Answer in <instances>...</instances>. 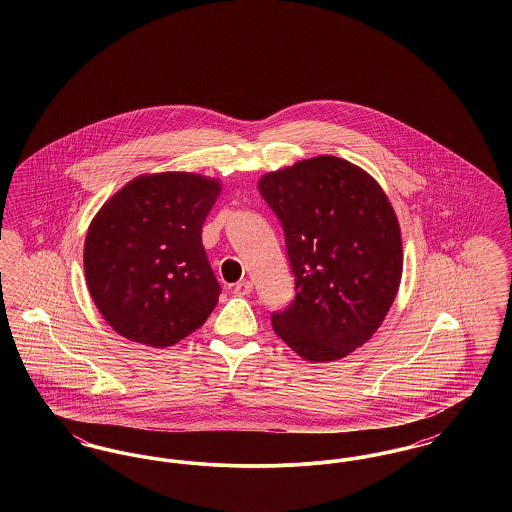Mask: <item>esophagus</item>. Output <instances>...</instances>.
Masks as SVG:
<instances>
[{"label": "esophagus", "instance_id": "obj_1", "mask_svg": "<svg viewBox=\"0 0 512 512\" xmlns=\"http://www.w3.org/2000/svg\"><path fill=\"white\" fill-rule=\"evenodd\" d=\"M251 292H253V284H251L249 280L238 282V284L234 286V293H236V295H249Z\"/></svg>", "mask_w": 512, "mask_h": 512}]
</instances>
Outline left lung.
<instances>
[{"mask_svg":"<svg viewBox=\"0 0 512 512\" xmlns=\"http://www.w3.org/2000/svg\"><path fill=\"white\" fill-rule=\"evenodd\" d=\"M259 194L284 226L295 276L276 336L311 363L365 345L390 311L403 274L399 220L382 186L332 155L261 176Z\"/></svg>","mask_w":512,"mask_h":512,"instance_id":"left-lung-1","label":"left lung"}]
</instances>
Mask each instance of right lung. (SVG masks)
<instances>
[{"label":"right lung","mask_w":512,"mask_h":512,"mask_svg":"<svg viewBox=\"0 0 512 512\" xmlns=\"http://www.w3.org/2000/svg\"><path fill=\"white\" fill-rule=\"evenodd\" d=\"M220 190V180L195 172L142 174L111 195L90 222L86 286L122 338L171 347L213 313L220 286L201 228Z\"/></svg>","instance_id":"right-lung-1"}]
</instances>
